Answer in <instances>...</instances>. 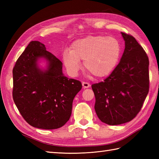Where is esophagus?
<instances>
[{"mask_svg":"<svg viewBox=\"0 0 159 159\" xmlns=\"http://www.w3.org/2000/svg\"><path fill=\"white\" fill-rule=\"evenodd\" d=\"M82 85H83V88H88V87H90V84L89 83L87 82H83L82 83Z\"/></svg>","mask_w":159,"mask_h":159,"instance_id":"34e87169","label":"esophagus"}]
</instances>
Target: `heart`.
Segmentation results:
<instances>
[{
  "instance_id": "obj_1",
  "label": "heart",
  "mask_w": 159,
  "mask_h": 159,
  "mask_svg": "<svg viewBox=\"0 0 159 159\" xmlns=\"http://www.w3.org/2000/svg\"><path fill=\"white\" fill-rule=\"evenodd\" d=\"M120 55L121 46L116 38L89 36L74 42L70 51H63L62 60L70 75H76L80 67V60H84L87 72L95 77H104L115 69Z\"/></svg>"
}]
</instances>
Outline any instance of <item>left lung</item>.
<instances>
[{
    "instance_id": "obj_1",
    "label": "left lung",
    "mask_w": 159,
    "mask_h": 159,
    "mask_svg": "<svg viewBox=\"0 0 159 159\" xmlns=\"http://www.w3.org/2000/svg\"><path fill=\"white\" fill-rule=\"evenodd\" d=\"M121 33L125 49L120 63L104 81L92 85L98 117L112 126L134 119L149 92L147 54L133 36Z\"/></svg>"
}]
</instances>
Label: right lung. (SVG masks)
Returning a JSON list of instances; mask_svg holds the SVG:
<instances>
[{
	"label": "right lung",
	"instance_id": "1",
	"mask_svg": "<svg viewBox=\"0 0 159 159\" xmlns=\"http://www.w3.org/2000/svg\"><path fill=\"white\" fill-rule=\"evenodd\" d=\"M39 58L48 61L47 70L38 67ZM13 84V99L21 116L31 126L45 130L66 124L82 88L79 80L63 75L62 62L38 41L30 42L16 61Z\"/></svg>",
	"mask_w": 159,
	"mask_h": 159
}]
</instances>
